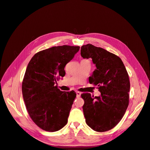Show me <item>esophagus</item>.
I'll use <instances>...</instances> for the list:
<instances>
[{
    "label": "esophagus",
    "mask_w": 150,
    "mask_h": 150,
    "mask_svg": "<svg viewBox=\"0 0 150 150\" xmlns=\"http://www.w3.org/2000/svg\"><path fill=\"white\" fill-rule=\"evenodd\" d=\"M81 94V92H79V91H76V96H77V97H78V98L80 97Z\"/></svg>",
    "instance_id": "34e87169"
}]
</instances>
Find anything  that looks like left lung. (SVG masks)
I'll list each match as a JSON object with an SVG mask.
<instances>
[{"mask_svg":"<svg viewBox=\"0 0 150 150\" xmlns=\"http://www.w3.org/2000/svg\"><path fill=\"white\" fill-rule=\"evenodd\" d=\"M83 58H91L96 69L89 82L98 86L100 96L81 94L86 124L98 132L115 127L123 117L129 104V76L121 59L115 54L91 44L81 47Z\"/></svg>","mask_w":150,"mask_h":150,"instance_id":"1","label":"left lung"}]
</instances>
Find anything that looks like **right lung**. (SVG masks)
Wrapping results in <instances>:
<instances>
[{"label": "right lung", "instance_id": "1", "mask_svg": "<svg viewBox=\"0 0 150 150\" xmlns=\"http://www.w3.org/2000/svg\"><path fill=\"white\" fill-rule=\"evenodd\" d=\"M79 46H54L36 53L27 67L22 84L26 109L34 123L54 132L67 122L76 94L61 91L57 81L65 76L64 67Z\"/></svg>", "mask_w": 150, "mask_h": 150}]
</instances>
